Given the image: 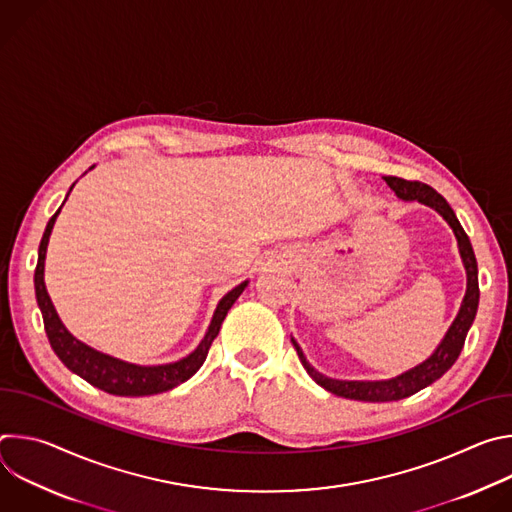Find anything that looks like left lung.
<instances>
[{
  "label": "left lung",
  "mask_w": 512,
  "mask_h": 512,
  "mask_svg": "<svg viewBox=\"0 0 512 512\" xmlns=\"http://www.w3.org/2000/svg\"><path fill=\"white\" fill-rule=\"evenodd\" d=\"M387 182V186L397 194V198L411 202L417 200L429 208H433L437 214H440L444 221L450 225V229L456 235L458 241V249H460V257L466 269V294L464 300L460 304L458 316L454 318L452 326L448 328L446 336L442 338V342L437 344V348L423 360L419 362L417 367L391 377V379H381V381H342V379H332L322 375L320 371H316L312 364L308 362L304 350L300 348V344L291 338L294 342L300 360L304 364V369L308 371V375L326 391H330L332 395L338 397H346V399H354V401H369V403H387V401H399L405 399L409 395H415L417 391L429 387L431 383H435L444 373H448L452 369V364L458 360L466 334L476 318V310H478V300H480V289H478V265H476V257H474V249L470 245L468 235L464 233L460 221L456 218V212L452 210V206L448 204V200L437 194L431 186L421 184V182H409L397 176H385L383 178Z\"/></svg>",
  "instance_id": "left-lung-1"
}]
</instances>
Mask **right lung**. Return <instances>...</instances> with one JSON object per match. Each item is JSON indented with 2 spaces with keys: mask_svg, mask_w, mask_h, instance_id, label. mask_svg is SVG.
<instances>
[{
  "mask_svg": "<svg viewBox=\"0 0 512 512\" xmlns=\"http://www.w3.org/2000/svg\"><path fill=\"white\" fill-rule=\"evenodd\" d=\"M89 170H93V168H89ZM72 186H70V190H72ZM70 190H68V194H70ZM68 194H66V198H68ZM66 198H64V202H66ZM60 208L48 221L46 231L40 241V247H38L34 289H36L38 308L44 318L46 336H48L50 346L56 352V356L64 362V367L75 375H79L81 379H85L87 383H91L93 387H97L109 395H119V397L156 395V393L170 391V389L178 387L180 383L188 381L204 364L212 340L216 338L218 330H221L227 312L233 308V304L239 300V296L249 285V279L239 283L237 287H233L229 294H225L223 300L216 304V310L212 314V320L208 324L204 338L188 356H184L176 362H166V364H135V362L115 358L111 354H105V352L95 350L93 346L81 342L77 336H72L66 330V326L62 324V320L58 318L56 308L46 291V283H44L46 249H48V241H50V235H52V229L56 223V216L60 214Z\"/></svg>",
  "mask_w": 512,
  "mask_h": 512,
  "instance_id": "add662e5",
  "label": "right lung"
}]
</instances>
